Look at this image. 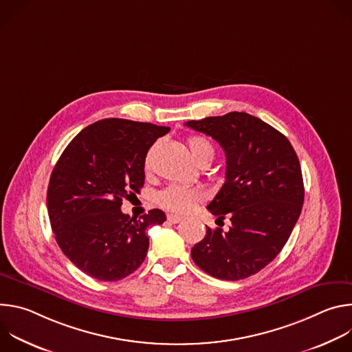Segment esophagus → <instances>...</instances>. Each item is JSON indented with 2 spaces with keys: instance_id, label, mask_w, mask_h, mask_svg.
<instances>
[{
  "instance_id": "34e87169",
  "label": "esophagus",
  "mask_w": 352,
  "mask_h": 352,
  "mask_svg": "<svg viewBox=\"0 0 352 352\" xmlns=\"http://www.w3.org/2000/svg\"><path fill=\"white\" fill-rule=\"evenodd\" d=\"M167 220H168L170 223H173V224H177V223H179V221L182 220V217H181V216H177V214H168V216H167Z\"/></svg>"
}]
</instances>
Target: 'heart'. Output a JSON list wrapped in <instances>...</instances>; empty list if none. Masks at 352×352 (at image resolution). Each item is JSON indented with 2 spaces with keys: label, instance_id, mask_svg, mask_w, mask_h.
Segmentation results:
<instances>
[{
  "label": "heart",
  "instance_id": "1",
  "mask_svg": "<svg viewBox=\"0 0 352 352\" xmlns=\"http://www.w3.org/2000/svg\"><path fill=\"white\" fill-rule=\"evenodd\" d=\"M188 146L190 150V155L197 163H200L208 157H213L214 155V148L212 143L204 136H190L188 139ZM155 148H156V144L150 148V152L147 153L146 166H148ZM204 197H205V193L202 189L188 188L181 185H170L157 195V202L166 210H170L174 213H186L192 210L196 206V204L202 202Z\"/></svg>",
  "mask_w": 352,
  "mask_h": 352
}]
</instances>
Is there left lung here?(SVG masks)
Instances as JSON below:
<instances>
[{
  "instance_id": "obj_1",
  "label": "left lung",
  "mask_w": 352,
  "mask_h": 352,
  "mask_svg": "<svg viewBox=\"0 0 352 352\" xmlns=\"http://www.w3.org/2000/svg\"><path fill=\"white\" fill-rule=\"evenodd\" d=\"M186 126L220 143L226 182L208 205L230 230L206 228L190 255L208 274L235 281L266 267L288 241L304 205V179L289 140L246 113L188 121Z\"/></svg>"
}]
</instances>
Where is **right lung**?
I'll use <instances>...</instances> for the list:
<instances>
[{
    "label": "right lung",
    "mask_w": 352,
    "mask_h": 352,
    "mask_svg": "<svg viewBox=\"0 0 352 352\" xmlns=\"http://www.w3.org/2000/svg\"><path fill=\"white\" fill-rule=\"evenodd\" d=\"M170 131L150 122L100 120L82 129L58 159L47 189V209L63 254L83 273L117 281L144 261L147 228L164 212L139 217L121 212L140 192L148 148Z\"/></svg>",
    "instance_id": "add662e5"
}]
</instances>
